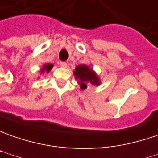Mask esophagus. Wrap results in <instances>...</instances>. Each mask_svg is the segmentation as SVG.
<instances>
[{"label": "esophagus", "mask_w": 158, "mask_h": 158, "mask_svg": "<svg viewBox=\"0 0 158 158\" xmlns=\"http://www.w3.org/2000/svg\"><path fill=\"white\" fill-rule=\"evenodd\" d=\"M60 66L62 67V68H66L67 63L65 62H60Z\"/></svg>", "instance_id": "1"}]
</instances>
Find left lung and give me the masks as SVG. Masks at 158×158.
<instances>
[{
    "label": "left lung",
    "instance_id": "obj_1",
    "mask_svg": "<svg viewBox=\"0 0 158 158\" xmlns=\"http://www.w3.org/2000/svg\"><path fill=\"white\" fill-rule=\"evenodd\" d=\"M74 74L76 78L78 80L80 83L81 89H86L87 85L91 83L92 85H99L100 81L96 75L92 71L91 69H89L86 65H79L76 68Z\"/></svg>",
    "mask_w": 158,
    "mask_h": 158
}]
</instances>
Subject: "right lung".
Returning a JSON list of instances; mask_svg holds the SVG:
<instances>
[{"mask_svg":"<svg viewBox=\"0 0 158 158\" xmlns=\"http://www.w3.org/2000/svg\"><path fill=\"white\" fill-rule=\"evenodd\" d=\"M52 67H53L52 64H45L44 66L42 67V69H41V73H43L44 71L49 72L50 71V69H52Z\"/></svg>","mask_w":158,"mask_h":158,"instance_id":"obj_1","label":"right lung"}]
</instances>
